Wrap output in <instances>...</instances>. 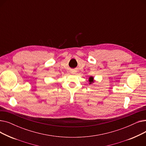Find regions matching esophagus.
<instances>
[{
	"instance_id": "esophagus-1",
	"label": "esophagus",
	"mask_w": 146,
	"mask_h": 146,
	"mask_svg": "<svg viewBox=\"0 0 146 146\" xmlns=\"http://www.w3.org/2000/svg\"><path fill=\"white\" fill-rule=\"evenodd\" d=\"M73 74H75V73H73Z\"/></svg>"
}]
</instances>
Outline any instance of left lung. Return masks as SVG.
<instances>
[{
    "instance_id": "obj_1",
    "label": "left lung",
    "mask_w": 146,
    "mask_h": 146,
    "mask_svg": "<svg viewBox=\"0 0 146 146\" xmlns=\"http://www.w3.org/2000/svg\"><path fill=\"white\" fill-rule=\"evenodd\" d=\"M89 85H90V84H92L93 83H94L95 80H94V78L92 77V76H90V77H89Z\"/></svg>"
}]
</instances>
